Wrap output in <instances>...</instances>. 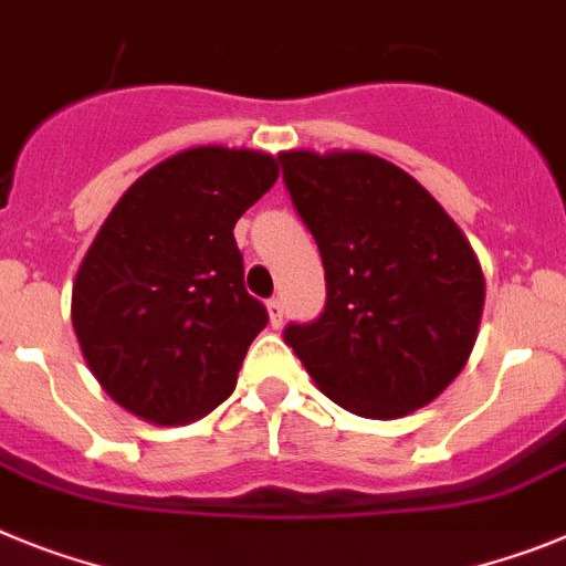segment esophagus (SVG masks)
I'll use <instances>...</instances> for the list:
<instances>
[{
  "mask_svg": "<svg viewBox=\"0 0 566 566\" xmlns=\"http://www.w3.org/2000/svg\"><path fill=\"white\" fill-rule=\"evenodd\" d=\"M268 313H270V322H273V327H279V324H282V316H284L282 298H279V296L270 298V302H268Z\"/></svg>",
  "mask_w": 566,
  "mask_h": 566,
  "instance_id": "esophagus-1",
  "label": "esophagus"
}]
</instances>
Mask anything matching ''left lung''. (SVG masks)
Segmentation results:
<instances>
[{"label": "left lung", "instance_id": "1", "mask_svg": "<svg viewBox=\"0 0 566 566\" xmlns=\"http://www.w3.org/2000/svg\"><path fill=\"white\" fill-rule=\"evenodd\" d=\"M279 159L327 282L322 316L290 322L284 342L356 416L399 419L430 405L479 336L484 276L470 242L419 181L378 156Z\"/></svg>", "mask_w": 566, "mask_h": 566}]
</instances>
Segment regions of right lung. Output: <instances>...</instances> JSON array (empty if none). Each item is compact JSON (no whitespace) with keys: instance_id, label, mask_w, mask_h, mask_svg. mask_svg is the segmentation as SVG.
<instances>
[{"instance_id":"add662e5","label":"right lung","mask_w":566,"mask_h":566,"mask_svg":"<svg viewBox=\"0 0 566 566\" xmlns=\"http://www.w3.org/2000/svg\"><path fill=\"white\" fill-rule=\"evenodd\" d=\"M276 179L268 154L193 147L136 179L93 239L73 331L107 396L139 419L185 424L233 392L268 324L233 228Z\"/></svg>"}]
</instances>
